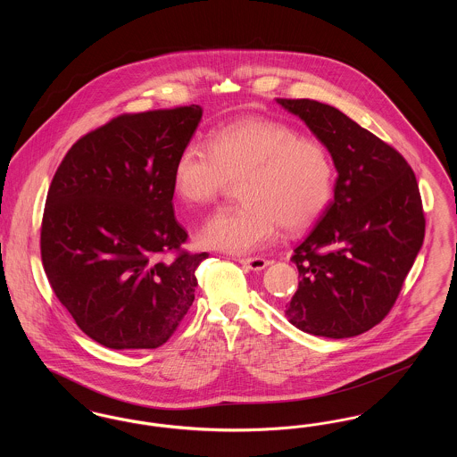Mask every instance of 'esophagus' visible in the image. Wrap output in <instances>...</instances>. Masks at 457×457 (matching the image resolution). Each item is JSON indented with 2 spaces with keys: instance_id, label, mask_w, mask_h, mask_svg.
<instances>
[{
  "instance_id": "1",
  "label": "esophagus",
  "mask_w": 457,
  "mask_h": 457,
  "mask_svg": "<svg viewBox=\"0 0 457 457\" xmlns=\"http://www.w3.org/2000/svg\"><path fill=\"white\" fill-rule=\"evenodd\" d=\"M239 263L250 270H262L269 265V261H265L262 257H245V259H239Z\"/></svg>"
}]
</instances>
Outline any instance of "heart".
<instances>
[{
	"instance_id": "obj_1",
	"label": "heart",
	"mask_w": 457,
	"mask_h": 457,
	"mask_svg": "<svg viewBox=\"0 0 457 457\" xmlns=\"http://www.w3.org/2000/svg\"><path fill=\"white\" fill-rule=\"evenodd\" d=\"M238 179V205L209 219L204 246L231 253L255 252L289 231L310 226L326 211L334 170L326 147L283 121L245 116L216 131L209 145L188 142L174 161L173 185L190 205H211Z\"/></svg>"
}]
</instances>
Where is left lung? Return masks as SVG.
<instances>
[{
	"label": "left lung",
	"mask_w": 457,
	"mask_h": 457,
	"mask_svg": "<svg viewBox=\"0 0 457 457\" xmlns=\"http://www.w3.org/2000/svg\"><path fill=\"white\" fill-rule=\"evenodd\" d=\"M324 144L337 170L334 198L291 261L302 281L286 304L300 330L343 339L380 324L395 303L425 238L411 166L339 109L278 99Z\"/></svg>",
	"instance_id": "obj_1"
}]
</instances>
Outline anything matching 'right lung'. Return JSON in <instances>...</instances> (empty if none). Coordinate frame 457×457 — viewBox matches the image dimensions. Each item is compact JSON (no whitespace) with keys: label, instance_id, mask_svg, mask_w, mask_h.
I'll return each mask as SVG.
<instances>
[{"label":"right lung","instance_id":"right-lung-1","mask_svg":"<svg viewBox=\"0 0 457 457\" xmlns=\"http://www.w3.org/2000/svg\"><path fill=\"white\" fill-rule=\"evenodd\" d=\"M200 118L196 104L120 114L79 138L51 181L44 270L77 326L106 348L162 346L195 300L207 253L181 248L173 170Z\"/></svg>","mask_w":457,"mask_h":457}]
</instances>
